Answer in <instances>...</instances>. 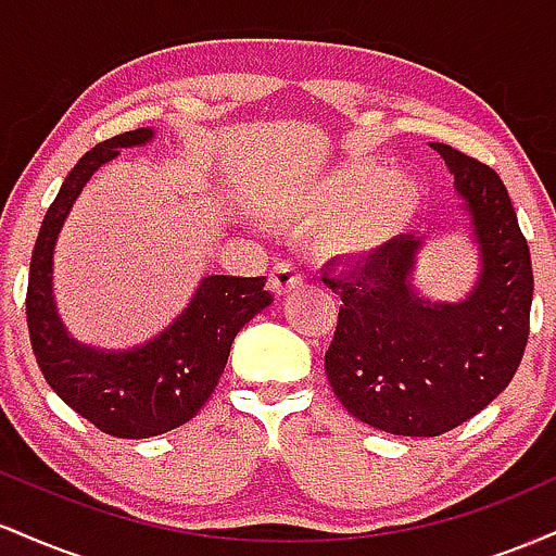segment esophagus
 <instances>
[{
    "mask_svg": "<svg viewBox=\"0 0 556 556\" xmlns=\"http://www.w3.org/2000/svg\"><path fill=\"white\" fill-rule=\"evenodd\" d=\"M271 290L277 292V295H290V292H295L300 285H303V274L292 261H279L277 266L271 269Z\"/></svg>",
    "mask_w": 556,
    "mask_h": 556,
    "instance_id": "1",
    "label": "esophagus"
}]
</instances>
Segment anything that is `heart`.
Here are the masks:
<instances>
[{"label":"heart","mask_w":556,"mask_h":556,"mask_svg":"<svg viewBox=\"0 0 556 556\" xmlns=\"http://www.w3.org/2000/svg\"><path fill=\"white\" fill-rule=\"evenodd\" d=\"M277 212L321 219V242L334 256H368L407 225L418 203L413 177L358 159L266 190Z\"/></svg>","instance_id":"b5f03b06"}]
</instances>
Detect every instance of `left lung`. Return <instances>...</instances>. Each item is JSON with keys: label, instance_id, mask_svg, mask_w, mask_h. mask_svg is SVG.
I'll list each match as a JSON object with an SVG mask.
<instances>
[{"label": "left lung", "instance_id": "8db88e82", "mask_svg": "<svg viewBox=\"0 0 556 556\" xmlns=\"http://www.w3.org/2000/svg\"><path fill=\"white\" fill-rule=\"evenodd\" d=\"M455 177L478 251L460 300L418 295L424 238L400 235L358 264L331 258L321 282L342 298L324 368L350 416L397 437H439L481 413L518 371L533 300L531 251L494 169L431 143Z\"/></svg>", "mask_w": 556, "mask_h": 556}]
</instances>
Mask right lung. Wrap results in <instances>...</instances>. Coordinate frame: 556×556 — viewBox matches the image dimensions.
Returning <instances> with one entry per match:
<instances>
[{
	"label": "right lung",
	"mask_w": 556,
	"mask_h": 556,
	"mask_svg": "<svg viewBox=\"0 0 556 556\" xmlns=\"http://www.w3.org/2000/svg\"><path fill=\"white\" fill-rule=\"evenodd\" d=\"M154 136V127H138L104 140L75 164L38 229L25 298L30 344L47 384L96 429L119 439L159 437L188 424L219 384L238 331L274 303L266 277L212 274L151 340L106 350L67 334L52 292L60 229L96 169L117 159L119 149L146 146Z\"/></svg>",
	"instance_id": "obj_1"
}]
</instances>
